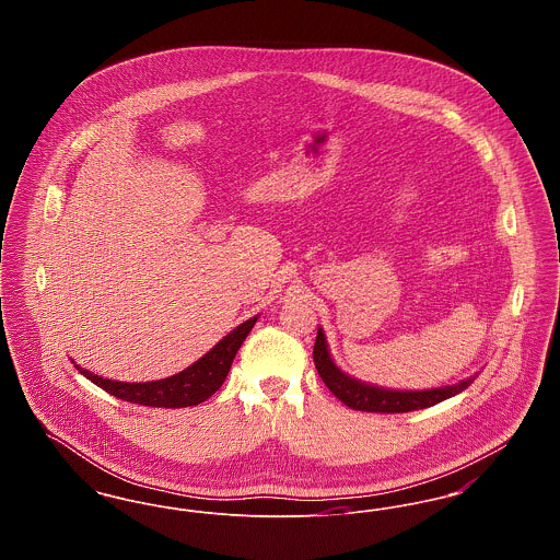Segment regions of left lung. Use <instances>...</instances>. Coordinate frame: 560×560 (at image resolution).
I'll return each instance as SVG.
<instances>
[{"mask_svg": "<svg viewBox=\"0 0 560 560\" xmlns=\"http://www.w3.org/2000/svg\"><path fill=\"white\" fill-rule=\"evenodd\" d=\"M313 359H315V368L319 372L320 380L338 399L342 400L350 409L372 411V413H407V411H416V409H427L441 400L452 399L455 395H459L479 375V373H475L470 377L459 380L457 384L441 386V388H428V390H393V388H384V386H373V384L348 375L336 365V361L329 354L327 340H325V334L320 327L317 331V340H315Z\"/></svg>", "mask_w": 560, "mask_h": 560, "instance_id": "8db88e82", "label": "left lung"}]
</instances>
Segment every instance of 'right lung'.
Masks as SVG:
<instances>
[{
	"mask_svg": "<svg viewBox=\"0 0 560 560\" xmlns=\"http://www.w3.org/2000/svg\"><path fill=\"white\" fill-rule=\"evenodd\" d=\"M258 315L252 319L243 320L240 327H235L229 336H224L215 347L206 352L201 359H197L187 370L176 375L153 380V382H117L108 380L98 373L88 372L80 368L75 361V368L81 375H85L90 382L101 386L105 393L117 399L147 405V407H190L210 399L213 393L222 386L226 380L229 370L233 365V359L237 354L243 340L256 325Z\"/></svg>",
	"mask_w": 560,
	"mask_h": 560,
	"instance_id": "right-lung-1",
	"label": "right lung"
}]
</instances>
